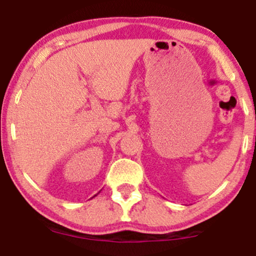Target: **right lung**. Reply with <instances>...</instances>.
Listing matches in <instances>:
<instances>
[{
    "label": "right lung",
    "mask_w": 256,
    "mask_h": 256,
    "mask_svg": "<svg viewBox=\"0 0 256 256\" xmlns=\"http://www.w3.org/2000/svg\"><path fill=\"white\" fill-rule=\"evenodd\" d=\"M95 196H96V195H95Z\"/></svg>",
    "instance_id": "obj_1"
}]
</instances>
